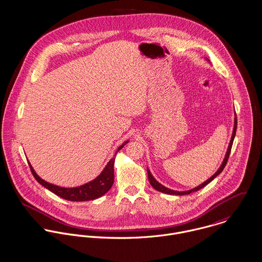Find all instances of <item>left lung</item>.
Masks as SVG:
<instances>
[{"label": "left lung", "instance_id": "obj_1", "mask_svg": "<svg viewBox=\"0 0 262 262\" xmlns=\"http://www.w3.org/2000/svg\"><path fill=\"white\" fill-rule=\"evenodd\" d=\"M236 128H237V117H236V113H235V118H234V127H233V132H232V136H231V140L229 143V146H228V149H227V152L225 154V157H224V160L221 164V166L219 167V169L215 172L214 175H212L209 179H207L205 182H203L202 184H200L199 186L191 189L188 191H175L172 190V189H169L166 188L165 186H163L162 184H160L154 177L153 175L151 174V172L149 171V169H147V173H148V179H149V182L151 184V186L155 189V190L159 191V192H162V193H166V194H171V195H187V194H190L191 192H195V191L199 190L201 188H203L204 186H206L208 183H210L213 179H214L216 176H218L222 170L224 169V167L227 163V160L229 158V154H230V151H231V147H232V144H233V140H234V137H235V133H236Z\"/></svg>", "mask_w": 262, "mask_h": 262}]
</instances>
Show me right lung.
<instances>
[{
	"label": "right lung",
	"instance_id": "add662e5",
	"mask_svg": "<svg viewBox=\"0 0 262 262\" xmlns=\"http://www.w3.org/2000/svg\"><path fill=\"white\" fill-rule=\"evenodd\" d=\"M128 141L122 144L116 151L114 157L108 162V164L104 168V170L101 172V174L96 177L94 180L81 185L79 187H74V188H64L60 187L51 183H48L42 178H40L36 172L34 171L33 167L29 163V166L31 168L32 174L35 177V179L44 187L53 192L54 194L60 196L63 199L70 200V201H88V200H94L96 198H99L103 196L106 192L110 190V188L113 185L114 182V161H115V156L120 149L126 144Z\"/></svg>",
	"mask_w": 262,
	"mask_h": 262
}]
</instances>
